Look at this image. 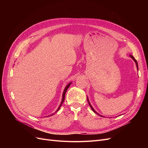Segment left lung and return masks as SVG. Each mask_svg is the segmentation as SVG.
<instances>
[{
	"instance_id": "left-lung-1",
	"label": "left lung",
	"mask_w": 148,
	"mask_h": 148,
	"mask_svg": "<svg viewBox=\"0 0 148 148\" xmlns=\"http://www.w3.org/2000/svg\"><path fill=\"white\" fill-rule=\"evenodd\" d=\"M130 57L131 58H132V59L134 60V62H135V64H136V68H137V70H138V62H137V61L136 60V59H135V58H134V57L132 56V55H130ZM87 100H88V104H89V106H90V107H91V109H92V110L94 112H95V113H96L97 115H99V116H101V117H103V116L102 115H101L100 114H98L97 112H96L95 111V109H93V107H92V106L91 105V104H90V102H89V99H88V97H87Z\"/></svg>"
}]
</instances>
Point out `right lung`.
<instances>
[{"mask_svg":"<svg viewBox=\"0 0 148 148\" xmlns=\"http://www.w3.org/2000/svg\"><path fill=\"white\" fill-rule=\"evenodd\" d=\"M71 84V83H69L68 84L66 85V87L65 88V89H64V92H63V95H62V101H61V103H60V106H59V108L57 109V110H56V112H57L59 110V109L60 108V107H61V106H62V103L64 102V100H65V93H66V90L67 89H68V88H69V86H70V84ZM53 115V114H52V115H49V116H51V115ZM48 117V116H47Z\"/></svg>","mask_w":148,"mask_h":148,"instance_id":"1","label":"right lung"}]
</instances>
